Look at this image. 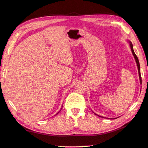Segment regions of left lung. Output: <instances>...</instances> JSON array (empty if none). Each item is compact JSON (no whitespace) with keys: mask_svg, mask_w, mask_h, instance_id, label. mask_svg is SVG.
<instances>
[{"mask_svg":"<svg viewBox=\"0 0 148 148\" xmlns=\"http://www.w3.org/2000/svg\"><path fill=\"white\" fill-rule=\"evenodd\" d=\"M130 47H131V51H132V53H133V56L135 58V60H136V62L137 63V68H138V74H139V78H140V83L142 84V77H141V74H140V64H139V61H138V58L137 57L136 54H135L134 51V50H133V44H132V43L131 42H130ZM97 115V114H96ZM100 117H101V116H100ZM103 118V117H101Z\"/></svg>","mask_w":148,"mask_h":148,"instance_id":"8db88e82","label":"left lung"}]
</instances>
